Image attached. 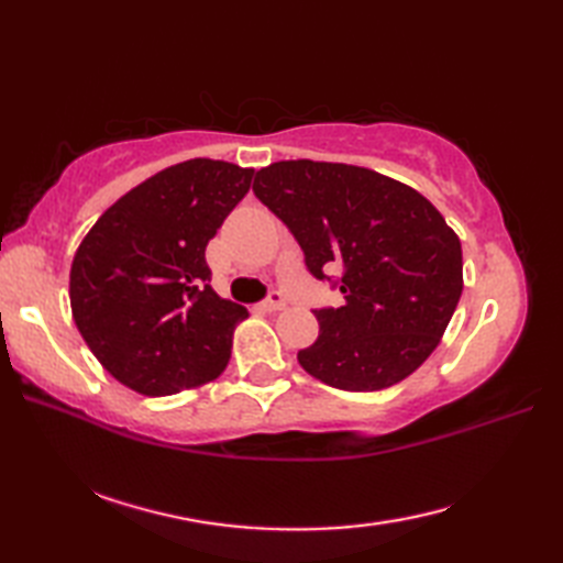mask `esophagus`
<instances>
[{"mask_svg":"<svg viewBox=\"0 0 563 563\" xmlns=\"http://www.w3.org/2000/svg\"><path fill=\"white\" fill-rule=\"evenodd\" d=\"M263 309H266V312H280V309H285L283 295H280V292H271L268 300L263 302Z\"/></svg>","mask_w":563,"mask_h":563,"instance_id":"34e87169","label":"esophagus"}]
</instances>
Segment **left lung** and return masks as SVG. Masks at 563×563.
I'll list each match as a JSON object with an SVG mask.
<instances>
[{"mask_svg": "<svg viewBox=\"0 0 563 563\" xmlns=\"http://www.w3.org/2000/svg\"><path fill=\"white\" fill-rule=\"evenodd\" d=\"M256 198L288 224L317 278L341 268L343 305L319 309L297 353L314 379L387 389L438 349L464 288L462 244L438 208L365 166L288 159L263 166Z\"/></svg>", "mask_w": 563, "mask_h": 563, "instance_id": "8db88e82", "label": "left lung"}]
</instances>
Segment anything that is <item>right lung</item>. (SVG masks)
<instances>
[{
	"mask_svg": "<svg viewBox=\"0 0 563 563\" xmlns=\"http://www.w3.org/2000/svg\"><path fill=\"white\" fill-rule=\"evenodd\" d=\"M254 169L188 159L106 210L71 261V317L97 361L145 397L218 379L246 307L210 288L206 246Z\"/></svg>",
	"mask_w": 563,
	"mask_h": 563,
	"instance_id": "add662e5",
	"label": "right lung"
}]
</instances>
